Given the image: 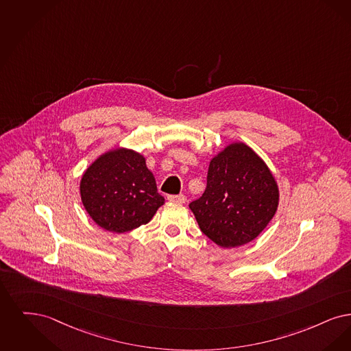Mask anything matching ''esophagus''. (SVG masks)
Here are the masks:
<instances>
[{"label":"esophagus","instance_id":"34e87169","mask_svg":"<svg viewBox=\"0 0 351 351\" xmlns=\"http://www.w3.org/2000/svg\"><path fill=\"white\" fill-rule=\"evenodd\" d=\"M168 200L174 202V203H181V204H183V203L186 202V197H184L183 194H180V195H168Z\"/></svg>","mask_w":351,"mask_h":351}]
</instances>
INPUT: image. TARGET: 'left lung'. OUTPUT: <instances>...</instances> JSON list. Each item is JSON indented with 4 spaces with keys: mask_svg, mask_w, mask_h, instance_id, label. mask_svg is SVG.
<instances>
[{
    "mask_svg": "<svg viewBox=\"0 0 351 351\" xmlns=\"http://www.w3.org/2000/svg\"><path fill=\"white\" fill-rule=\"evenodd\" d=\"M278 203L279 189L265 161L244 143H232L211 160L207 187L189 207L215 244L236 247L267 227Z\"/></svg>",
    "mask_w": 351,
    "mask_h": 351,
    "instance_id": "left-lung-1",
    "label": "left lung"
}]
</instances>
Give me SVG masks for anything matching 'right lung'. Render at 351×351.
<instances>
[{
    "mask_svg": "<svg viewBox=\"0 0 351 351\" xmlns=\"http://www.w3.org/2000/svg\"><path fill=\"white\" fill-rule=\"evenodd\" d=\"M80 194L94 223L114 233L149 223L165 203L144 156L127 148L101 154L82 174Z\"/></svg>",
    "mask_w": 351,
    "mask_h": 351,
    "instance_id": "1",
    "label": "right lung"
}]
</instances>
